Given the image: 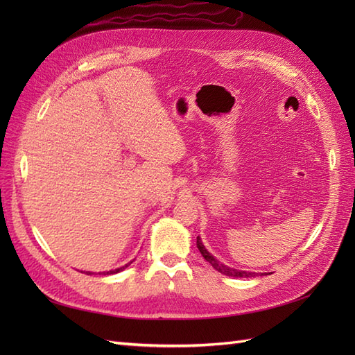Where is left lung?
I'll list each match as a JSON object with an SVG mask.
<instances>
[{
  "label": "left lung",
  "mask_w": 355,
  "mask_h": 355,
  "mask_svg": "<svg viewBox=\"0 0 355 355\" xmlns=\"http://www.w3.org/2000/svg\"><path fill=\"white\" fill-rule=\"evenodd\" d=\"M197 247H198V250L201 252V254H202V257L204 259H206L214 270L216 271H219L220 274H223V275H228V277H241V278H249V277H257L259 274H256V272H247V271H239V270H234V268H230V266H225L223 263H220L218 259H214V257L206 250V247H204V244L201 243V240H200V237H197ZM262 275V274H261Z\"/></svg>",
  "instance_id": "8db88e82"
}]
</instances>
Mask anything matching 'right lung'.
Masks as SVG:
<instances>
[{"label": "right lung", "instance_id": "right-lung-1", "mask_svg": "<svg viewBox=\"0 0 355 355\" xmlns=\"http://www.w3.org/2000/svg\"><path fill=\"white\" fill-rule=\"evenodd\" d=\"M132 262H133V261H132ZM132 262H128V263H125L124 266H121V268H118V270H114V271H108V272H102V274H103V275H106V274H116V272H120V271L125 270V268H127L128 265H130ZM85 274H87V275H89V274H92V272H85ZM99 274H101V272H99Z\"/></svg>", "mask_w": 355, "mask_h": 355}]
</instances>
